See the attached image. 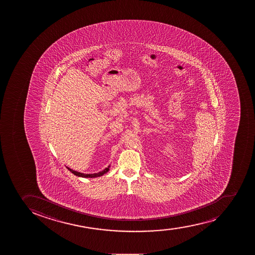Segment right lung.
Instances as JSON below:
<instances>
[{"label":"right lung","instance_id":"right-lung-1","mask_svg":"<svg viewBox=\"0 0 255 255\" xmlns=\"http://www.w3.org/2000/svg\"><path fill=\"white\" fill-rule=\"evenodd\" d=\"M72 174H75L76 176L83 177V178H96V177L102 176L103 174H106L109 171L110 169V165L107 168L102 170V171L99 172V173H96V174H83V173H80V172L75 171L73 169H70L68 167H66Z\"/></svg>","mask_w":255,"mask_h":255}]
</instances>
